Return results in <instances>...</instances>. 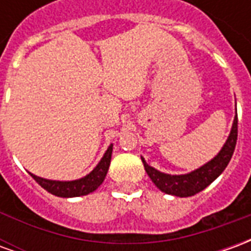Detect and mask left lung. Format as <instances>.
Returning <instances> with one entry per match:
<instances>
[{
	"instance_id": "left-lung-1",
	"label": "left lung",
	"mask_w": 251,
	"mask_h": 251,
	"mask_svg": "<svg viewBox=\"0 0 251 251\" xmlns=\"http://www.w3.org/2000/svg\"><path fill=\"white\" fill-rule=\"evenodd\" d=\"M237 137L238 117L235 114L231 131H230V134L227 137L226 142L222 147L219 153L208 163H205L204 165H201L192 172L185 175L164 174V172H160L156 168L151 167L149 164H147L144 157H141L142 164H144V168L147 171L148 176L151 177V180L160 191H163L168 195L179 196V198L194 196L200 191H203L205 187H208L226 169L227 164L230 163L232 157L235 145H237Z\"/></svg>"
}]
</instances>
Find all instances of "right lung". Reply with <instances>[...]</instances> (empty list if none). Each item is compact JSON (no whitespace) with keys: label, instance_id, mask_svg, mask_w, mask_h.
I'll list each match as a JSON object with an SVG mask.
<instances>
[{"label":"right lung","instance_id":"right-lung-1","mask_svg":"<svg viewBox=\"0 0 251 251\" xmlns=\"http://www.w3.org/2000/svg\"><path fill=\"white\" fill-rule=\"evenodd\" d=\"M111 153H113V144H110V147L104 152L103 157L100 158L98 165L82 179L60 181V180L44 179V177L36 176V175L30 174V172L29 175L43 188L48 191L50 194L55 195V196H60V198L83 196V195H88L94 192L99 185L103 183L104 177L107 175V171H109L110 161H111Z\"/></svg>","mask_w":251,"mask_h":251}]
</instances>
